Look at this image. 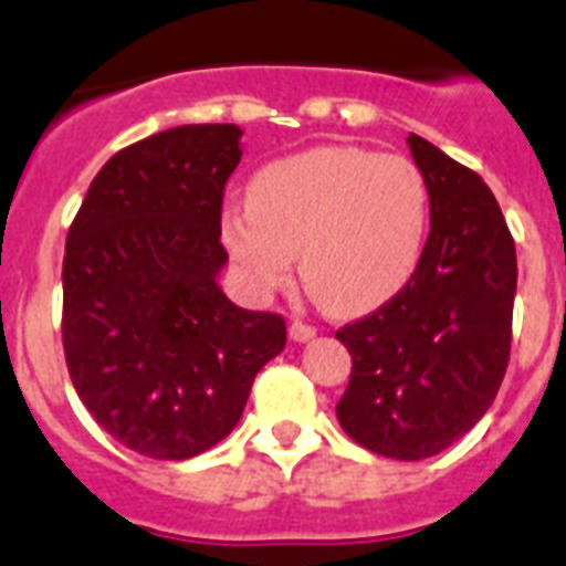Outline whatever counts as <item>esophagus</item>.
Segmentation results:
<instances>
[{
    "label": "esophagus",
    "instance_id": "34e87169",
    "mask_svg": "<svg viewBox=\"0 0 566 566\" xmlns=\"http://www.w3.org/2000/svg\"><path fill=\"white\" fill-rule=\"evenodd\" d=\"M314 337H316L314 325L298 323V319H293V323H291V339H293V343H307V339H314Z\"/></svg>",
    "mask_w": 566,
    "mask_h": 566
}]
</instances>
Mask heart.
<instances>
[{
    "mask_svg": "<svg viewBox=\"0 0 566 566\" xmlns=\"http://www.w3.org/2000/svg\"><path fill=\"white\" fill-rule=\"evenodd\" d=\"M430 182L412 159L319 145L252 174L247 206L220 214V243L252 296L298 275L331 316L389 305L412 282L430 232Z\"/></svg>",
    "mask_w": 566,
    "mask_h": 566,
    "instance_id": "1",
    "label": "heart"
}]
</instances>
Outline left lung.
<instances>
[{
	"mask_svg": "<svg viewBox=\"0 0 566 566\" xmlns=\"http://www.w3.org/2000/svg\"><path fill=\"white\" fill-rule=\"evenodd\" d=\"M407 145L430 182V235L412 282L337 331L352 355L337 418L371 453L418 462L462 439L503 384L517 255L480 174L416 133Z\"/></svg>",
	"mask_w": 566,
	"mask_h": 566,
	"instance_id": "left-lung-1",
	"label": "left lung"
}]
</instances>
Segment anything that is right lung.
I'll use <instances>...</instances> for the list:
<instances>
[{"label": "right lung", "mask_w": 566, "mask_h": 566, "mask_svg": "<svg viewBox=\"0 0 566 566\" xmlns=\"http://www.w3.org/2000/svg\"><path fill=\"white\" fill-rule=\"evenodd\" d=\"M238 124H182L118 150L86 191L63 259V352L81 401L124 448L191 459L241 421L287 343L279 314L220 291V206Z\"/></svg>", "instance_id": "1"}]
</instances>
